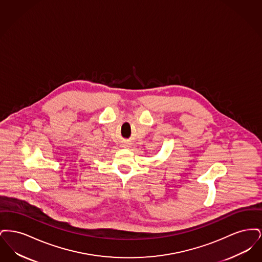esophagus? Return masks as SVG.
Wrapping results in <instances>:
<instances>
[{
	"mask_svg": "<svg viewBox=\"0 0 262 262\" xmlns=\"http://www.w3.org/2000/svg\"><path fill=\"white\" fill-rule=\"evenodd\" d=\"M123 145H124V147H129V146H130V143H127V142H125V143H124Z\"/></svg>",
	"mask_w": 262,
	"mask_h": 262,
	"instance_id": "esophagus-1",
	"label": "esophagus"
}]
</instances>
